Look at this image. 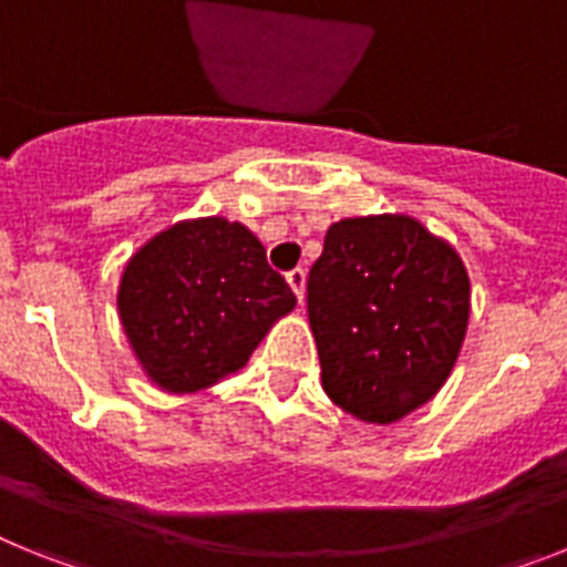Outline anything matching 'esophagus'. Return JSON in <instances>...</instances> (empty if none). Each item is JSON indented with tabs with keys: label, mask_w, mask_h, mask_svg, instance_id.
<instances>
[{
	"label": "esophagus",
	"mask_w": 567,
	"mask_h": 567,
	"mask_svg": "<svg viewBox=\"0 0 567 567\" xmlns=\"http://www.w3.org/2000/svg\"><path fill=\"white\" fill-rule=\"evenodd\" d=\"M287 284L292 287V292L298 295V303H303V289H307V272L303 269H292L287 272Z\"/></svg>",
	"instance_id": "obj_1"
}]
</instances>
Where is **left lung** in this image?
<instances>
[{
    "mask_svg": "<svg viewBox=\"0 0 567 567\" xmlns=\"http://www.w3.org/2000/svg\"><path fill=\"white\" fill-rule=\"evenodd\" d=\"M468 272L409 215L332 224L307 309L323 392L365 423H394L437 394L468 327Z\"/></svg>",
    "mask_w": 567,
    "mask_h": 567,
    "instance_id": "obj_1",
    "label": "left lung"
}]
</instances>
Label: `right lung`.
Masks as SVG:
<instances>
[{
  "label": "right lung",
  "instance_id": "obj_1",
  "mask_svg": "<svg viewBox=\"0 0 567 567\" xmlns=\"http://www.w3.org/2000/svg\"><path fill=\"white\" fill-rule=\"evenodd\" d=\"M295 309L289 284L244 224L198 218L164 229L124 267L118 315L153 383L202 392L238 372L275 320Z\"/></svg>",
  "mask_w": 567,
  "mask_h": 567
}]
</instances>
